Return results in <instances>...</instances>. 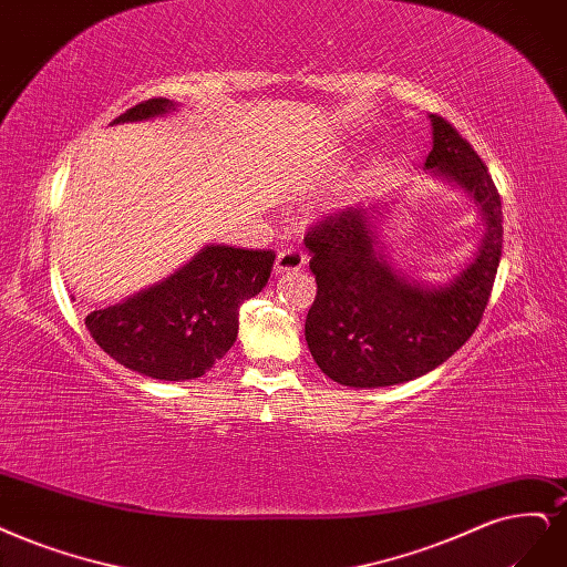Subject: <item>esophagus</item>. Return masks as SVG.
<instances>
[{
    "label": "esophagus",
    "mask_w": 567,
    "mask_h": 567,
    "mask_svg": "<svg viewBox=\"0 0 567 567\" xmlns=\"http://www.w3.org/2000/svg\"><path fill=\"white\" fill-rule=\"evenodd\" d=\"M307 265V256L302 250L298 248H286L281 250L277 256V262H275V271L277 275H286V271H298Z\"/></svg>",
    "instance_id": "34e87169"
}]
</instances>
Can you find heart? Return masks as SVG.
Instances as JSON below:
<instances>
[{"mask_svg": "<svg viewBox=\"0 0 567 567\" xmlns=\"http://www.w3.org/2000/svg\"><path fill=\"white\" fill-rule=\"evenodd\" d=\"M380 168H382L380 154H368L363 164H359L357 171L351 173L347 181H342L333 192L328 194V197H323L321 208L328 213H338V210H344L349 206H354L357 202H361L368 194L370 185L375 183Z\"/></svg>", "mask_w": 567, "mask_h": 567, "instance_id": "heart-1", "label": "heart"}]
</instances>
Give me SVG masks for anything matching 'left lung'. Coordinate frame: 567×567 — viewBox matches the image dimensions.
Here are the masks:
<instances>
[{"label":"left lung","instance_id":"left-lung-1","mask_svg":"<svg viewBox=\"0 0 567 567\" xmlns=\"http://www.w3.org/2000/svg\"><path fill=\"white\" fill-rule=\"evenodd\" d=\"M424 171L464 192L481 234L457 275L443 284L410 279L392 265L384 220L392 202L347 208L305 237L317 300L305 340L323 373L344 386L378 389L426 375L472 338L502 256V202L478 154L443 116L429 114Z\"/></svg>","mask_w":567,"mask_h":567}]
</instances>
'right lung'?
Wrapping results in <instances>:
<instances>
[{
	"mask_svg": "<svg viewBox=\"0 0 567 567\" xmlns=\"http://www.w3.org/2000/svg\"><path fill=\"white\" fill-rule=\"evenodd\" d=\"M175 110L178 103L152 97L116 116L112 126ZM271 265V250L208 244L166 279L93 309L86 328L105 354L135 373L166 382L202 378L237 342L239 307L267 286Z\"/></svg>",
	"mask_w": 567,
	"mask_h": 567,
	"instance_id": "right-lung-1",
	"label": "right lung"
}]
</instances>
